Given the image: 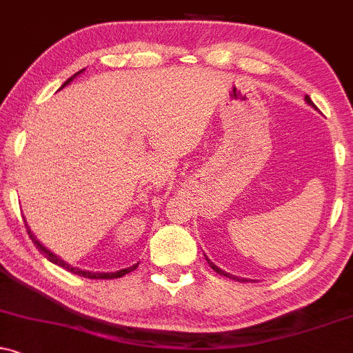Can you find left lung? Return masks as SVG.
I'll use <instances>...</instances> for the list:
<instances>
[{
	"mask_svg": "<svg viewBox=\"0 0 353 353\" xmlns=\"http://www.w3.org/2000/svg\"><path fill=\"white\" fill-rule=\"evenodd\" d=\"M305 101H306V102H308V104H310V105H312V108H314L313 101H312V99H310V97H308V96H305ZM205 259H207V257H205ZM207 263H208V264H210V268H212V269H214V271H215V272H219V274L225 276V278H232V279H237V281H248V279H242V278H241V279H239V278H237V276H232V274H229V272L222 271V269H219L217 266H215V264H214V263H212V261H210V259H207Z\"/></svg>",
	"mask_w": 353,
	"mask_h": 353,
	"instance_id": "8db88e82",
	"label": "left lung"
}]
</instances>
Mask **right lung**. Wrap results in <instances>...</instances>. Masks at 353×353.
Listing matches in <instances>:
<instances>
[{
	"instance_id": "obj_1",
	"label": "right lung",
	"mask_w": 353,
	"mask_h": 353,
	"mask_svg": "<svg viewBox=\"0 0 353 353\" xmlns=\"http://www.w3.org/2000/svg\"><path fill=\"white\" fill-rule=\"evenodd\" d=\"M85 69H82V70H79L77 74H74L72 75L70 79H67L65 82H63V85L62 87H65L67 84H69V82H72L74 81L75 77H77L79 74H82V72H84ZM62 87H60V89H62ZM26 229H28V236H30V239H32V242L33 244L37 245V249H39V251L43 254L45 257H47L48 261H50V263H54V264H57V266H60V268H63V269H67V271L69 272H72V274H77V276H82V278H89V279H112V278H121V276H124V274H128V272H131V271H134L136 268H138V264H134V266H131V268H126V269H121V271H116V272H92V271H82V269H79V268H72L70 264H67L65 261H62L60 259L59 256H55L54 252L52 251H48L47 248H45L43 244H41L40 241H37V237L33 236L32 234V230H30V227L26 225Z\"/></svg>"
}]
</instances>
